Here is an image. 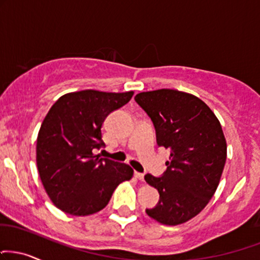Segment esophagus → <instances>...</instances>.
<instances>
[{"instance_id":"1","label":"esophagus","mask_w":260,"mask_h":260,"mask_svg":"<svg viewBox=\"0 0 260 260\" xmlns=\"http://www.w3.org/2000/svg\"><path fill=\"white\" fill-rule=\"evenodd\" d=\"M134 176H136L137 179L144 180V174L143 173H139V172H134Z\"/></svg>"}]
</instances>
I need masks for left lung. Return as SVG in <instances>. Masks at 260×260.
Masks as SVG:
<instances>
[{
  "instance_id": "left-lung-1",
  "label": "left lung",
  "mask_w": 260,
  "mask_h": 260,
  "mask_svg": "<svg viewBox=\"0 0 260 260\" xmlns=\"http://www.w3.org/2000/svg\"><path fill=\"white\" fill-rule=\"evenodd\" d=\"M134 99L154 122L158 146L171 154L164 176H145L160 193L146 214L165 225L186 223L207 206L219 185L226 161L220 122L205 102L177 89L142 92Z\"/></svg>"
}]
</instances>
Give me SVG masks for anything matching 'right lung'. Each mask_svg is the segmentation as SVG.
<instances>
[{
  "instance_id": "add662e5",
  "label": "right lung",
  "mask_w": 260,
  "mask_h": 260,
  "mask_svg": "<svg viewBox=\"0 0 260 260\" xmlns=\"http://www.w3.org/2000/svg\"><path fill=\"white\" fill-rule=\"evenodd\" d=\"M124 93L84 89L61 95L46 115L36 142V164L47 195L55 207L84 217L106 207L122 181L131 180V166L100 158L103 122L129 102Z\"/></svg>"
}]
</instances>
